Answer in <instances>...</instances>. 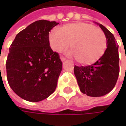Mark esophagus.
<instances>
[{
  "label": "esophagus",
  "mask_w": 126,
  "mask_h": 126,
  "mask_svg": "<svg viewBox=\"0 0 126 126\" xmlns=\"http://www.w3.org/2000/svg\"><path fill=\"white\" fill-rule=\"evenodd\" d=\"M60 59L62 61H64L66 60V58L65 57H63V55H60Z\"/></svg>",
  "instance_id": "34e87169"
}]
</instances>
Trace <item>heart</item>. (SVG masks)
I'll return each instance as SVG.
<instances>
[{
    "label": "heart",
    "instance_id": "1",
    "mask_svg": "<svg viewBox=\"0 0 126 126\" xmlns=\"http://www.w3.org/2000/svg\"><path fill=\"white\" fill-rule=\"evenodd\" d=\"M48 42L55 52H61L70 45L69 55L76 57L79 63L85 65L97 61L107 47L105 33L100 28L84 22L67 23L61 28H52L48 34Z\"/></svg>",
    "mask_w": 126,
    "mask_h": 126
}]
</instances>
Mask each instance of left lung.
Here are the masks:
<instances>
[{"label": "left lung", "instance_id": "8db88e82", "mask_svg": "<svg viewBox=\"0 0 126 126\" xmlns=\"http://www.w3.org/2000/svg\"><path fill=\"white\" fill-rule=\"evenodd\" d=\"M97 24L107 37L105 52L93 65L74 67V74L80 91L93 97L102 96L111 92L116 84L119 74L118 45L115 38L105 26Z\"/></svg>", "mask_w": 126, "mask_h": 126}]
</instances>
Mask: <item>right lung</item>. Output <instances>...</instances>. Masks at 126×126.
<instances>
[{
  "label": "right lung",
  "instance_id": "1",
  "mask_svg": "<svg viewBox=\"0 0 126 126\" xmlns=\"http://www.w3.org/2000/svg\"><path fill=\"white\" fill-rule=\"evenodd\" d=\"M58 24L36 21L18 33L10 47L7 80L14 93L24 100L41 101L56 89L62 62L50 47L48 34Z\"/></svg>",
  "mask_w": 126,
  "mask_h": 126
}]
</instances>
